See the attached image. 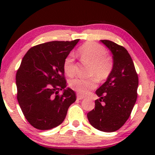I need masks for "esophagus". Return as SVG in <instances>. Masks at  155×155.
Masks as SVG:
<instances>
[{
    "label": "esophagus",
    "mask_w": 155,
    "mask_h": 155,
    "mask_svg": "<svg viewBox=\"0 0 155 155\" xmlns=\"http://www.w3.org/2000/svg\"><path fill=\"white\" fill-rule=\"evenodd\" d=\"M77 99H79V100H81V99H84V97L81 96V95H77Z\"/></svg>",
    "instance_id": "esophagus-1"
}]
</instances>
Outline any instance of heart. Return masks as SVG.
<instances>
[{
  "mask_svg": "<svg viewBox=\"0 0 155 155\" xmlns=\"http://www.w3.org/2000/svg\"><path fill=\"white\" fill-rule=\"evenodd\" d=\"M78 51L82 60L91 64L90 75L94 77L90 79L75 78L72 80L69 84L72 90L78 94L85 95L97 87L96 78L99 80H104L109 77L113 70L114 63L112 59L107 56L106 48L95 42L84 44ZM63 70L65 73L70 77L75 75V57L73 54H70L65 58Z\"/></svg>",
  "mask_w": 155,
  "mask_h": 155,
  "instance_id": "obj_1",
  "label": "heart"
}]
</instances>
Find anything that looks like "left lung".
<instances>
[{"label":"left lung","instance_id":"left-lung-1","mask_svg":"<svg viewBox=\"0 0 155 155\" xmlns=\"http://www.w3.org/2000/svg\"><path fill=\"white\" fill-rule=\"evenodd\" d=\"M110 50L114 67L107 81L96 91L99 98L87 114L90 124L103 132H114L124 126L137 99L138 77L128 51L109 40H101Z\"/></svg>","mask_w":155,"mask_h":155}]
</instances>
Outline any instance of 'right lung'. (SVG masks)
Wrapping results in <instances>:
<instances>
[{
	"instance_id": "obj_1",
	"label": "right lung",
	"mask_w": 155,
	"mask_h": 155,
	"mask_svg": "<svg viewBox=\"0 0 155 155\" xmlns=\"http://www.w3.org/2000/svg\"><path fill=\"white\" fill-rule=\"evenodd\" d=\"M80 39L50 41L31 48L16 74L17 98L29 124L39 130H50L64 120L76 100L67 87L63 62ZM63 90L62 95L59 91Z\"/></svg>"
}]
</instances>
